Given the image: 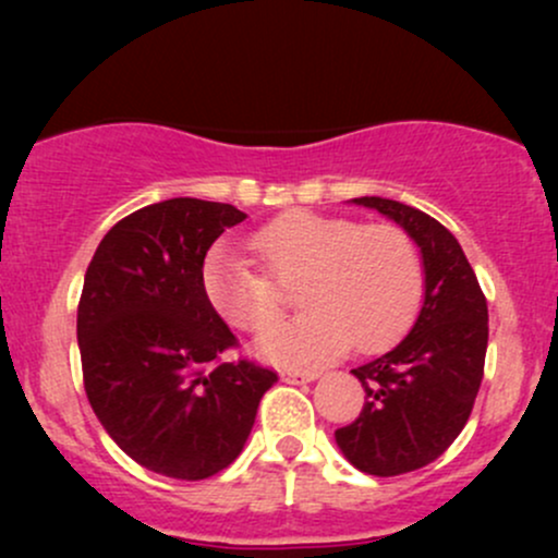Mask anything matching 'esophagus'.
Listing matches in <instances>:
<instances>
[{"label": "esophagus", "instance_id": "esophagus-1", "mask_svg": "<svg viewBox=\"0 0 558 558\" xmlns=\"http://www.w3.org/2000/svg\"><path fill=\"white\" fill-rule=\"evenodd\" d=\"M319 373H310V369H286L283 375H280V380L283 383H291V386H299V383H312L317 380Z\"/></svg>", "mask_w": 558, "mask_h": 558}]
</instances>
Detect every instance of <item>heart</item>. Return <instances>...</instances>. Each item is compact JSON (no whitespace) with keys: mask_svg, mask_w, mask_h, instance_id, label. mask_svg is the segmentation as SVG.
Segmentation results:
<instances>
[{"mask_svg":"<svg viewBox=\"0 0 558 558\" xmlns=\"http://www.w3.org/2000/svg\"><path fill=\"white\" fill-rule=\"evenodd\" d=\"M252 248L267 272L230 243H217L204 259L202 288L217 315L246 332H264L282 314L279 284L300 288L307 315L266 329L254 345L259 360L278 367L330 362L351 343L386 349L412 325L425 296L417 246L393 226L293 213L257 230Z\"/></svg>","mask_w":558,"mask_h":558,"instance_id":"heart-1","label":"heart"}]
</instances>
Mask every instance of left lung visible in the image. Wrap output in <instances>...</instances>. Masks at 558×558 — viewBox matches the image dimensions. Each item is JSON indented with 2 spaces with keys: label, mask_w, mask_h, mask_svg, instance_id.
<instances>
[{
  "label": "left lung",
  "mask_w": 558,
  "mask_h": 558,
  "mask_svg": "<svg viewBox=\"0 0 558 558\" xmlns=\"http://www.w3.org/2000/svg\"><path fill=\"white\" fill-rule=\"evenodd\" d=\"M351 204L403 228L425 270L412 330L388 354L351 369L367 399L360 417L336 430L356 470L393 477L435 462L470 420L488 349V304L462 246L438 220L383 196Z\"/></svg>",
  "instance_id": "8db88e82"
}]
</instances>
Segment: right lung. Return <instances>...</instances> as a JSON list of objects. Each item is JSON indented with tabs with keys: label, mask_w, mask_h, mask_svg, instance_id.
<instances>
[{
	"label": "right lung",
	"mask_w": 558,
	"mask_h": 558,
	"mask_svg": "<svg viewBox=\"0 0 558 558\" xmlns=\"http://www.w3.org/2000/svg\"><path fill=\"white\" fill-rule=\"evenodd\" d=\"M246 220L233 204L168 198L123 217L83 278L78 349L94 414L133 462L175 480L213 477L246 444L278 375L222 362L235 336L209 306V246Z\"/></svg>",
	"instance_id": "right-lung-1"
}]
</instances>
